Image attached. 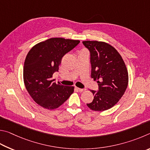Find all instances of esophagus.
<instances>
[{"label": "esophagus", "mask_w": 150, "mask_h": 150, "mask_svg": "<svg viewBox=\"0 0 150 150\" xmlns=\"http://www.w3.org/2000/svg\"><path fill=\"white\" fill-rule=\"evenodd\" d=\"M77 90L79 91L80 92H83V91H85L84 89H81V88H77Z\"/></svg>", "instance_id": "1"}]
</instances>
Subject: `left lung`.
<instances>
[{"mask_svg": "<svg viewBox=\"0 0 150 150\" xmlns=\"http://www.w3.org/2000/svg\"><path fill=\"white\" fill-rule=\"evenodd\" d=\"M91 56V77L99 90H91L93 100L87 104L94 111H104L115 105L124 95L128 83L127 67L119 52L103 41H84Z\"/></svg>", "mask_w": 150, "mask_h": 150, "instance_id": "1", "label": "left lung"}]
</instances>
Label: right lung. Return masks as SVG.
Masks as SVG:
<instances>
[{"label": "right lung", "instance_id": "obj_1", "mask_svg": "<svg viewBox=\"0 0 150 150\" xmlns=\"http://www.w3.org/2000/svg\"><path fill=\"white\" fill-rule=\"evenodd\" d=\"M79 43V40L50 38L28 52L23 66V82L31 98L43 108L57 109L73 93V86L57 83L52 75L59 70L62 57Z\"/></svg>", "mask_w": 150, "mask_h": 150}]
</instances>
